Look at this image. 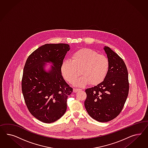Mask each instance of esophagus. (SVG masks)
<instances>
[{
	"instance_id": "34e87169",
	"label": "esophagus",
	"mask_w": 148,
	"mask_h": 148,
	"mask_svg": "<svg viewBox=\"0 0 148 148\" xmlns=\"http://www.w3.org/2000/svg\"><path fill=\"white\" fill-rule=\"evenodd\" d=\"M81 89H79V88H74L73 89V92H75V93H76L77 92H78V91H79V90H81Z\"/></svg>"
}]
</instances>
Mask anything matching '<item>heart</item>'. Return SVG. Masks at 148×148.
Returning <instances> with one entry per match:
<instances>
[{
  "label": "heart",
  "mask_w": 148,
  "mask_h": 148,
  "mask_svg": "<svg viewBox=\"0 0 148 148\" xmlns=\"http://www.w3.org/2000/svg\"><path fill=\"white\" fill-rule=\"evenodd\" d=\"M109 67V61L105 56L84 48L72 54L71 60L63 62L61 72L64 79L71 84L81 73L83 76L74 82L77 86H83L88 83L90 85L96 86L106 79Z\"/></svg>",
  "instance_id": "1"
}]
</instances>
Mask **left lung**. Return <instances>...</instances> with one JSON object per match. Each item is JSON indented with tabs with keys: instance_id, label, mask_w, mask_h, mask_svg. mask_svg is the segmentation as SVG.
I'll use <instances>...</instances> for the list:
<instances>
[{
	"instance_id": "1",
	"label": "left lung",
	"mask_w": 148,
	"mask_h": 148,
	"mask_svg": "<svg viewBox=\"0 0 148 148\" xmlns=\"http://www.w3.org/2000/svg\"><path fill=\"white\" fill-rule=\"evenodd\" d=\"M110 62L103 82L86 90L85 106L97 121L108 122L119 115L129 94L128 72L123 59L108 47H103Z\"/></svg>"
}]
</instances>
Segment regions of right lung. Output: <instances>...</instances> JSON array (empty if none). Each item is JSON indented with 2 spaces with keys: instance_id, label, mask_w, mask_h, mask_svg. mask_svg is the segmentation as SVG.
Returning <instances> with one entry per match:
<instances>
[{
  "instance_id": "right-lung-1",
  "label": "right lung",
  "mask_w": 148,
  "mask_h": 148,
  "mask_svg": "<svg viewBox=\"0 0 148 148\" xmlns=\"http://www.w3.org/2000/svg\"><path fill=\"white\" fill-rule=\"evenodd\" d=\"M70 46L45 44L29 55L25 64L22 90L27 108L45 123L58 121L67 110V99L73 88L64 80L61 67ZM47 63L52 65L45 69Z\"/></svg>"
}]
</instances>
